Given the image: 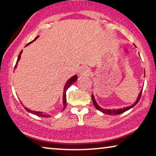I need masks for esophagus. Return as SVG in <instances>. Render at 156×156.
Listing matches in <instances>:
<instances>
[{"instance_id":"esophagus-1","label":"esophagus","mask_w":156,"mask_h":156,"mask_svg":"<svg viewBox=\"0 0 156 156\" xmlns=\"http://www.w3.org/2000/svg\"><path fill=\"white\" fill-rule=\"evenodd\" d=\"M80 74L81 76H87L90 74V69L87 66H83L82 68L80 69Z\"/></svg>"}]
</instances>
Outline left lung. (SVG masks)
Returning a JSON list of instances; mask_svg holds the SVG:
<instances>
[{"label":"left lung","instance_id":"8db88e82","mask_svg":"<svg viewBox=\"0 0 156 156\" xmlns=\"http://www.w3.org/2000/svg\"><path fill=\"white\" fill-rule=\"evenodd\" d=\"M141 92H142V90H141L140 92H139V96L137 97V99H136V102L133 104V105L130 106H129V107L120 108V109H104V108H101L100 106H99L98 104H97L96 101H95V99H94V95H93V94H92V101H93V104H94L95 108H96L97 110L100 111H101L102 113H106V114H108V115H119V114H120V113H122L125 112V111H127V110H129V109L132 108L133 106H135L136 104L138 103L139 99H140V98H141Z\"/></svg>","mask_w":156,"mask_h":156}]
</instances>
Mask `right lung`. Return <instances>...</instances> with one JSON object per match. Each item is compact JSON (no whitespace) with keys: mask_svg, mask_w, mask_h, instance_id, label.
I'll list each match as a JSON object with an SVG mask.
<instances>
[{"mask_svg":"<svg viewBox=\"0 0 156 156\" xmlns=\"http://www.w3.org/2000/svg\"><path fill=\"white\" fill-rule=\"evenodd\" d=\"M38 36H37L36 38L34 39V40L33 41H31V42H30V43H29L27 44V45H29L30 43H32V42H34L35 40H36L37 38H38ZM26 45V46H27ZM22 51H21L20 52V55H19V56H18V59H17V62H16V64H15V69H16V67H17V63H18V61L19 60H20V57H21V54H22ZM78 79V77H77V76H73V77H71L70 79H69V80L67 81L66 82V85H65V87H64V94H63V104H64V108H63V110L64 109L66 108V90H68V88L70 87V86L73 84V83L75 82V81L77 80ZM25 109H26V111H27L28 112H29V113H33V114H34V115H38V116H40V117H50V115L49 114H47V113H43V112H38V111H31V110H30V109H29L28 108H27V107H25L24 108Z\"/></svg>","mask_w":156,"mask_h":156,"instance_id":"right-lung-1","label":"right lung"}]
</instances>
